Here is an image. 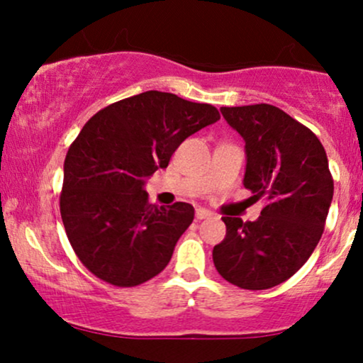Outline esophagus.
<instances>
[{"label":"esophagus","instance_id":"34e87169","mask_svg":"<svg viewBox=\"0 0 363 363\" xmlns=\"http://www.w3.org/2000/svg\"><path fill=\"white\" fill-rule=\"evenodd\" d=\"M208 216H211L210 211L203 210V208H198V210H196V220H205Z\"/></svg>","mask_w":363,"mask_h":363}]
</instances>
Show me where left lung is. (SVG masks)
Returning a JSON list of instances; mask_svg holds the SVG:
<instances>
[{"instance_id": "left-lung-1", "label": "left lung", "mask_w": 363, "mask_h": 363, "mask_svg": "<svg viewBox=\"0 0 363 363\" xmlns=\"http://www.w3.org/2000/svg\"><path fill=\"white\" fill-rule=\"evenodd\" d=\"M220 111L245 141L244 187L266 205L256 222L223 216L215 268L240 289H272L306 264L323 235L335 189L326 152L309 128L269 104Z\"/></svg>"}]
</instances>
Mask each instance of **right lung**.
Listing matches in <instances>:
<instances>
[{
	"label": "right lung",
	"instance_id": "obj_1",
	"mask_svg": "<svg viewBox=\"0 0 363 363\" xmlns=\"http://www.w3.org/2000/svg\"><path fill=\"white\" fill-rule=\"evenodd\" d=\"M220 119L210 104L150 90L91 116L65 158L60 210L74 254L114 286L157 277L194 218L189 203L150 205L145 181L187 136Z\"/></svg>",
	"mask_w": 363,
	"mask_h": 363
}]
</instances>
